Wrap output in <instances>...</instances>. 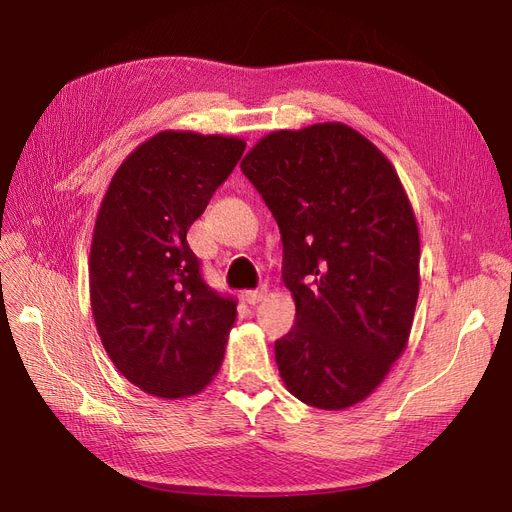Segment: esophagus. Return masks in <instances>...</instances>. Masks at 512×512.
<instances>
[{"instance_id":"1","label":"esophagus","mask_w":512,"mask_h":512,"mask_svg":"<svg viewBox=\"0 0 512 512\" xmlns=\"http://www.w3.org/2000/svg\"><path fill=\"white\" fill-rule=\"evenodd\" d=\"M264 294H267V288H258V290H248L245 292V301H248L250 305H258L262 298H264Z\"/></svg>"}]
</instances>
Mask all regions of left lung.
Wrapping results in <instances>:
<instances>
[{
  "mask_svg": "<svg viewBox=\"0 0 512 512\" xmlns=\"http://www.w3.org/2000/svg\"><path fill=\"white\" fill-rule=\"evenodd\" d=\"M241 171L279 226L296 305L275 341L281 381L309 407H354L407 349L419 296V231L398 173L343 122L264 135Z\"/></svg>",
  "mask_w": 512,
  "mask_h": 512,
  "instance_id": "left-lung-1",
  "label": "left lung"
}]
</instances>
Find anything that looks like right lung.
Wrapping results in <instances>:
<instances>
[{
	"mask_svg": "<svg viewBox=\"0 0 512 512\" xmlns=\"http://www.w3.org/2000/svg\"><path fill=\"white\" fill-rule=\"evenodd\" d=\"M245 150L239 137L161 131L105 190L88 279L110 360L139 390L186 398L218 375L237 301L211 290L186 233Z\"/></svg>",
	"mask_w": 512,
	"mask_h": 512,
	"instance_id": "1",
	"label": "right lung"
}]
</instances>
